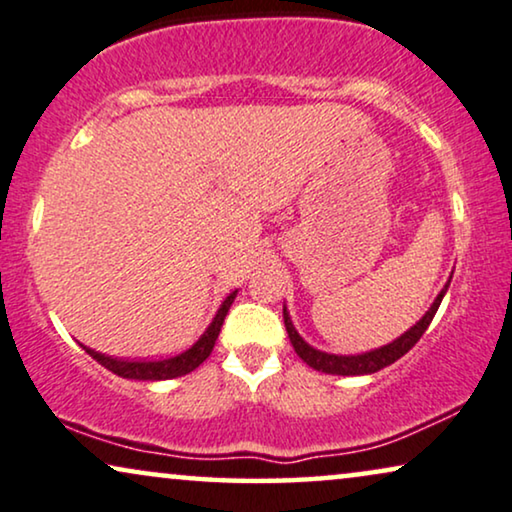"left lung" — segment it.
<instances>
[{
	"instance_id": "left-lung-1",
	"label": "left lung",
	"mask_w": 512,
	"mask_h": 512,
	"mask_svg": "<svg viewBox=\"0 0 512 512\" xmlns=\"http://www.w3.org/2000/svg\"><path fill=\"white\" fill-rule=\"evenodd\" d=\"M447 288H449V281H447L445 288H442L440 295L435 297V302H433L431 309L426 311V316L421 318L417 325L410 327V330H407L403 337H398L391 344L381 346V349H377V351L360 353V356H332V353H323V351L311 349V346L297 335V330H295V325H292L288 311L283 309L285 330H288L292 349H295L297 356L302 358L306 365L313 367V370L325 372V374H342V377H351V374H372V372L384 370L386 365L395 363L398 358H403L405 353L419 342L421 335H424V332L428 330V325H431V320L435 316V311H438V306L442 302V297H445Z\"/></svg>"
}]
</instances>
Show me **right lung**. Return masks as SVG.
I'll return each instance as SVG.
<instances>
[{"label": "right lung", "instance_id": "1", "mask_svg": "<svg viewBox=\"0 0 512 512\" xmlns=\"http://www.w3.org/2000/svg\"><path fill=\"white\" fill-rule=\"evenodd\" d=\"M236 292H231V295L224 299L220 311H217V316L213 318V323L206 332H203L199 342H196L192 349L180 353V356H173V358H163V360H121V358H112V356H105V353H98L93 349H86L88 356L93 360H98L102 367H107L109 372L119 374V377L124 379H142V381H159V379H175V377H182V374H189L192 370H196L203 360L210 356V351H213L215 346V339L220 335V327L224 323V316H227L231 302H234Z\"/></svg>", "mask_w": 512, "mask_h": 512}]
</instances>
